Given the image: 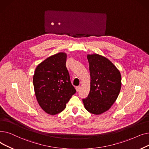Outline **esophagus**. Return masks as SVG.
Here are the masks:
<instances>
[{"label":"esophagus","instance_id":"obj_1","mask_svg":"<svg viewBox=\"0 0 149 149\" xmlns=\"http://www.w3.org/2000/svg\"><path fill=\"white\" fill-rule=\"evenodd\" d=\"M80 89H81V87H80V86H77V87H76V90L77 91H79L80 90Z\"/></svg>","mask_w":149,"mask_h":149}]
</instances>
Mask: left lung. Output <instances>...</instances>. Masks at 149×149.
I'll list each match as a JSON object with an SVG mask.
<instances>
[{
	"instance_id": "obj_1",
	"label": "left lung",
	"mask_w": 149,
	"mask_h": 149,
	"mask_svg": "<svg viewBox=\"0 0 149 149\" xmlns=\"http://www.w3.org/2000/svg\"><path fill=\"white\" fill-rule=\"evenodd\" d=\"M91 77L88 96L82 99L86 109L100 115L114 104L121 87V75L108 59L97 54L87 56Z\"/></svg>"
}]
</instances>
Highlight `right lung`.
<instances>
[{"label":"right lung","mask_w":149,"mask_h":149,"mask_svg":"<svg viewBox=\"0 0 149 149\" xmlns=\"http://www.w3.org/2000/svg\"><path fill=\"white\" fill-rule=\"evenodd\" d=\"M67 54L59 53L41 62L35 70L33 86L37 101L52 115L62 111L75 93L66 67Z\"/></svg>","instance_id":"add662e5"}]
</instances>
